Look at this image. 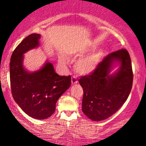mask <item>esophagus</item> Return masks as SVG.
Listing matches in <instances>:
<instances>
[{
	"instance_id": "esophagus-1",
	"label": "esophagus",
	"mask_w": 146,
	"mask_h": 146,
	"mask_svg": "<svg viewBox=\"0 0 146 146\" xmlns=\"http://www.w3.org/2000/svg\"><path fill=\"white\" fill-rule=\"evenodd\" d=\"M71 82H72V84H77L78 83V80H77L76 77L73 76L72 78Z\"/></svg>"
}]
</instances>
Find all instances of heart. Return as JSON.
Instances as JSON below:
<instances>
[{"mask_svg": "<svg viewBox=\"0 0 146 146\" xmlns=\"http://www.w3.org/2000/svg\"><path fill=\"white\" fill-rule=\"evenodd\" d=\"M103 51L100 50L97 52L91 54L87 56L80 58L75 63L74 68L78 73L81 74L87 75L92 73L97 68L99 63L100 62ZM59 65L61 67L66 66L68 60L65 57L61 56L58 60Z\"/></svg>", "mask_w": 146, "mask_h": 146, "instance_id": "b5f03b06", "label": "heart"}]
</instances>
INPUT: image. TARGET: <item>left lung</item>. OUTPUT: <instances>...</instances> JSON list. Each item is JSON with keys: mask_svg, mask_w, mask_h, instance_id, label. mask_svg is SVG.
<instances>
[{"mask_svg": "<svg viewBox=\"0 0 146 146\" xmlns=\"http://www.w3.org/2000/svg\"><path fill=\"white\" fill-rule=\"evenodd\" d=\"M116 66L119 68L111 73ZM132 82V68L128 52L121 49L109 54L90 75L79 80L84 90L83 113L95 121L108 118L127 100Z\"/></svg>", "mask_w": 146, "mask_h": 146, "instance_id": "1", "label": "left lung"}]
</instances>
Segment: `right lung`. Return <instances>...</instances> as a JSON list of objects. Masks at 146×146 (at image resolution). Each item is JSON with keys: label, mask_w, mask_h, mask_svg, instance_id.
<instances>
[{"label": "right lung", "mask_w": 146, "mask_h": 146, "mask_svg": "<svg viewBox=\"0 0 146 146\" xmlns=\"http://www.w3.org/2000/svg\"><path fill=\"white\" fill-rule=\"evenodd\" d=\"M40 35L32 34L18 45L11 56L10 80L13 98L23 111L44 119L55 111L56 104L71 85V76H59L46 61L39 70L29 72L24 66L25 53L40 46Z\"/></svg>", "instance_id": "1"}]
</instances>
